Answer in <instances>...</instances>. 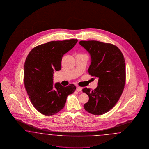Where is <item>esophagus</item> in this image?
<instances>
[{
    "instance_id": "1",
    "label": "esophagus",
    "mask_w": 149,
    "mask_h": 149,
    "mask_svg": "<svg viewBox=\"0 0 149 149\" xmlns=\"http://www.w3.org/2000/svg\"><path fill=\"white\" fill-rule=\"evenodd\" d=\"M77 91L79 92V91H82V88L80 87H77Z\"/></svg>"
}]
</instances>
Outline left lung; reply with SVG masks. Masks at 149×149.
Listing matches in <instances>:
<instances>
[{"instance_id": "obj_1", "label": "left lung", "mask_w": 149, "mask_h": 149, "mask_svg": "<svg viewBox=\"0 0 149 149\" xmlns=\"http://www.w3.org/2000/svg\"><path fill=\"white\" fill-rule=\"evenodd\" d=\"M79 44L91 56L88 73L98 79L94 90L84 88L89 97L84 108L87 112L100 115L108 112L117 103L126 82L125 61L115 45L95 40L80 41Z\"/></svg>"}]
</instances>
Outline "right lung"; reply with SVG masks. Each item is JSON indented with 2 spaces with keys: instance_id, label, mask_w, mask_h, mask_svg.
<instances>
[{
  "instance_id": "1",
  "label": "right lung",
  "mask_w": 149,
  "mask_h": 149,
  "mask_svg": "<svg viewBox=\"0 0 149 149\" xmlns=\"http://www.w3.org/2000/svg\"><path fill=\"white\" fill-rule=\"evenodd\" d=\"M77 39L52 41L37 46L27 56L24 63V82L29 98L41 113L53 115L64 108L68 95L76 87L53 84L54 71L61 69L63 55L75 45Z\"/></svg>"
}]
</instances>
